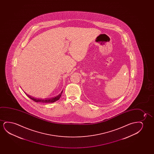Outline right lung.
<instances>
[{
    "instance_id": "right-lung-1",
    "label": "right lung",
    "mask_w": 154,
    "mask_h": 154,
    "mask_svg": "<svg viewBox=\"0 0 154 154\" xmlns=\"http://www.w3.org/2000/svg\"><path fill=\"white\" fill-rule=\"evenodd\" d=\"M63 91H62L61 93L59 94V95L57 96L56 97H54V98H48V99H38V98H36L34 97H32L30 95H27L26 93H25L26 95L28 97L30 98V99H32V100L35 101L36 103H54L55 101H57L58 100L60 99V98L61 97V94L63 93Z\"/></svg>"
}]
</instances>
